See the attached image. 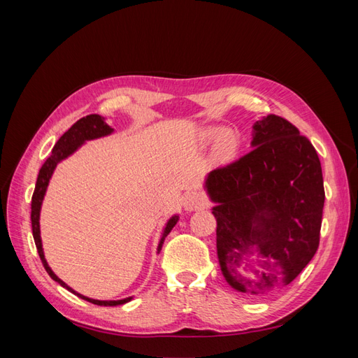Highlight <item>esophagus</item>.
<instances>
[{"instance_id":"34e87169","label":"esophagus","mask_w":358,"mask_h":358,"mask_svg":"<svg viewBox=\"0 0 358 358\" xmlns=\"http://www.w3.org/2000/svg\"><path fill=\"white\" fill-rule=\"evenodd\" d=\"M182 204L183 208H185V210H196L204 204L203 194L199 191H188L182 199Z\"/></svg>"}]
</instances>
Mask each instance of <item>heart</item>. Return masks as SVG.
Here are the masks:
<instances>
[{"mask_svg":"<svg viewBox=\"0 0 358 358\" xmlns=\"http://www.w3.org/2000/svg\"><path fill=\"white\" fill-rule=\"evenodd\" d=\"M218 133V129L216 128H208L206 131L203 133V137L206 140H210L216 136ZM237 137L233 131H224L218 136L216 138V145H215V155L221 158V159H229L230 157L234 155L236 149H237Z\"/></svg>","mask_w":358,"mask_h":358,"instance_id":"b5f03b06","label":"heart"}]
</instances>
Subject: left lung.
I'll return each mask as SVG.
<instances>
[{"mask_svg":"<svg viewBox=\"0 0 358 358\" xmlns=\"http://www.w3.org/2000/svg\"><path fill=\"white\" fill-rule=\"evenodd\" d=\"M252 128V149L212 170L204 188L216 204L225 280L241 292L263 294L288 285L315 255L326 194L317 150L294 125L267 115Z\"/></svg>","mask_w":358,"mask_h":358,"instance_id":"obj_1","label":"left lung"}]
</instances>
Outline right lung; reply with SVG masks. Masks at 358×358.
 Here are the masks:
<instances>
[{
  "instance_id": "right-lung-1",
  "label": "right lung",
  "mask_w": 358,
  "mask_h": 358,
  "mask_svg": "<svg viewBox=\"0 0 358 358\" xmlns=\"http://www.w3.org/2000/svg\"><path fill=\"white\" fill-rule=\"evenodd\" d=\"M113 133V128L106 124L104 117L100 115H88L82 119H79L78 122L73 124L69 131L64 133L58 142L55 143L52 149L50 157L45 161V164L41 166L40 171H38V178H37V183H36V189L34 194H32V200H31V225H32V236H34V242L37 246V251L40 255V259L43 266H45L46 272L49 273V276L58 282L61 287L67 288L69 291H71L73 294H76L78 297L94 303V305L99 306H117V305H124V303L129 301L133 297H127L122 300H95V299H90L86 296L79 294L78 291H74L71 287H69L64 280H61L55 273L52 272V268L49 267L46 258H45V252H43V245H41V237H40V210H41V203L43 199H45V194L49 185V180L53 175V170L57 169L58 162H61L62 159H66L67 157H70L71 154H74L86 140H94V138H100L104 136H109ZM179 220V216L175 215L167 221L166 229L162 231V237L158 243V252L161 251L162 243H164V239L167 237V234L171 231L173 227L176 225Z\"/></svg>"
}]
</instances>
